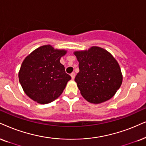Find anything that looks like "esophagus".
I'll return each mask as SVG.
<instances>
[{
	"instance_id": "obj_1",
	"label": "esophagus",
	"mask_w": 146,
	"mask_h": 146,
	"mask_svg": "<svg viewBox=\"0 0 146 146\" xmlns=\"http://www.w3.org/2000/svg\"><path fill=\"white\" fill-rule=\"evenodd\" d=\"M71 79H75V73L74 72H73V73L71 74Z\"/></svg>"
}]
</instances>
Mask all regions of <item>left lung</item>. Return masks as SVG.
Listing matches in <instances>:
<instances>
[{"mask_svg":"<svg viewBox=\"0 0 146 146\" xmlns=\"http://www.w3.org/2000/svg\"><path fill=\"white\" fill-rule=\"evenodd\" d=\"M79 72L75 78L81 94L88 102L100 104L110 100L119 89L123 75L117 60L99 46L73 52Z\"/></svg>","mask_w":146,"mask_h":146,"instance_id":"1","label":"left lung"}]
</instances>
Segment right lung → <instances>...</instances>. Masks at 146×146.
Returning a JSON list of instances; mask_svg holds the SVG:
<instances>
[{
    "label": "right lung",
    "mask_w": 146,
    "mask_h": 146,
    "mask_svg": "<svg viewBox=\"0 0 146 146\" xmlns=\"http://www.w3.org/2000/svg\"><path fill=\"white\" fill-rule=\"evenodd\" d=\"M50 44L42 46L25 57L20 67L19 81L24 92L35 102L50 103L61 95L71 79L60 62L67 54Z\"/></svg>",
    "instance_id": "add662e5"
}]
</instances>
